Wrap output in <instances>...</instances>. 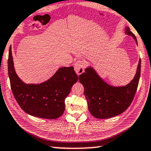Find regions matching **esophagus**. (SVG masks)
<instances>
[{"label": "esophagus", "mask_w": 151, "mask_h": 151, "mask_svg": "<svg viewBox=\"0 0 151 151\" xmlns=\"http://www.w3.org/2000/svg\"><path fill=\"white\" fill-rule=\"evenodd\" d=\"M86 63L82 60H78L74 64V70L78 75H80L84 71Z\"/></svg>", "instance_id": "esophagus-1"}]
</instances>
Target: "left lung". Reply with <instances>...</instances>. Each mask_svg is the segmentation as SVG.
<instances>
[{"label":"left lung","mask_w":151,"mask_h":151,"mask_svg":"<svg viewBox=\"0 0 151 151\" xmlns=\"http://www.w3.org/2000/svg\"><path fill=\"white\" fill-rule=\"evenodd\" d=\"M125 33L133 37L137 44L135 36L129 27H126ZM141 63V61L139 60L133 80L125 86L114 87L107 84L91 66L87 68L85 72L80 75L79 81L83 86L88 109L93 117L97 119L111 118L127 109L138 87Z\"/></svg>","instance_id":"1"}]
</instances>
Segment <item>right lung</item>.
Returning a JSON list of instances; mask_svg holds the SVG:
<instances>
[{
  "label": "right lung",
  "instance_id": "1",
  "mask_svg": "<svg viewBox=\"0 0 151 151\" xmlns=\"http://www.w3.org/2000/svg\"><path fill=\"white\" fill-rule=\"evenodd\" d=\"M8 71L10 87L18 105L28 114L54 119L65 110V99L78 76L72 66L58 69L48 80L40 84H26L18 78L14 67L11 46L9 48Z\"/></svg>",
  "mask_w": 151,
  "mask_h": 151
}]
</instances>
